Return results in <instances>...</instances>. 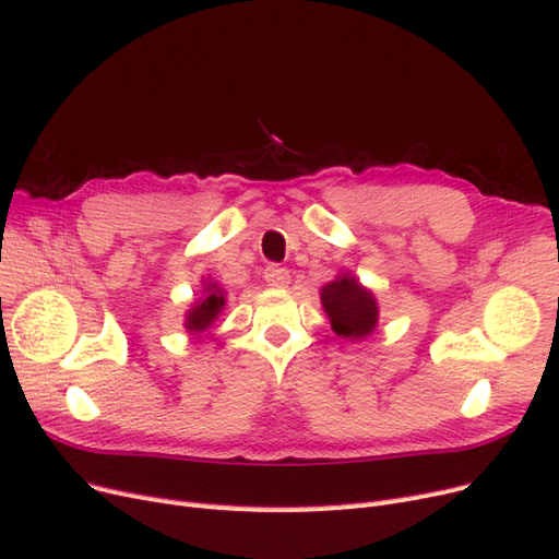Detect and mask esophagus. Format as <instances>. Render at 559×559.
I'll return each instance as SVG.
<instances>
[{
    "label": "esophagus",
    "mask_w": 559,
    "mask_h": 559,
    "mask_svg": "<svg viewBox=\"0 0 559 559\" xmlns=\"http://www.w3.org/2000/svg\"><path fill=\"white\" fill-rule=\"evenodd\" d=\"M263 277H265L267 286H275V289H284V286H289V282H292L289 270L282 267V265H275V263H270V265L265 267Z\"/></svg>",
    "instance_id": "1"
}]
</instances>
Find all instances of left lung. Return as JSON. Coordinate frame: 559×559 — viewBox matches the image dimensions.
Segmentation results:
<instances>
[{
	"label": "left lung",
	"mask_w": 559,
	"mask_h": 559,
	"mask_svg": "<svg viewBox=\"0 0 559 559\" xmlns=\"http://www.w3.org/2000/svg\"><path fill=\"white\" fill-rule=\"evenodd\" d=\"M321 302L331 319V329L343 337H364L376 329L378 302L373 294L345 275L321 289Z\"/></svg>",
	"instance_id": "1"
}]
</instances>
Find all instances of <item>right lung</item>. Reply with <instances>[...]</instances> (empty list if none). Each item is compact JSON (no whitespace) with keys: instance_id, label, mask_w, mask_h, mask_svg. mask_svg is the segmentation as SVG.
Returning a JSON list of instances; mask_svg holds the SVG:
<instances>
[{"instance_id":"obj_1","label":"right lung","mask_w":559,"mask_h":559,"mask_svg":"<svg viewBox=\"0 0 559 559\" xmlns=\"http://www.w3.org/2000/svg\"><path fill=\"white\" fill-rule=\"evenodd\" d=\"M224 306H226V300H224L222 292L216 289V284L207 286V298L189 312V324H186V326H189L191 331H198V333L205 331L216 319V314L222 312Z\"/></svg>"}]
</instances>
